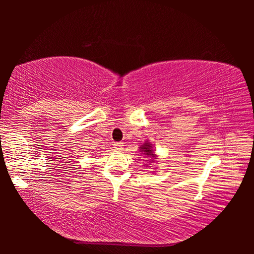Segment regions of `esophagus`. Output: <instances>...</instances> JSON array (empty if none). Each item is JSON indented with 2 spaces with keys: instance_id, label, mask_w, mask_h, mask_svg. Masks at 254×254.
Returning a JSON list of instances; mask_svg holds the SVG:
<instances>
[{
  "instance_id": "esophagus-1",
  "label": "esophagus",
  "mask_w": 254,
  "mask_h": 254,
  "mask_svg": "<svg viewBox=\"0 0 254 254\" xmlns=\"http://www.w3.org/2000/svg\"><path fill=\"white\" fill-rule=\"evenodd\" d=\"M113 146H115L116 149H122L123 143L122 142H115V144H113Z\"/></svg>"
}]
</instances>
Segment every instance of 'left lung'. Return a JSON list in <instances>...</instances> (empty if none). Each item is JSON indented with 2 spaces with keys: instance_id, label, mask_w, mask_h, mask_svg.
Segmentation results:
<instances>
[{
  "instance_id": "8db88e82",
  "label": "left lung",
  "mask_w": 254,
  "mask_h": 254,
  "mask_svg": "<svg viewBox=\"0 0 254 254\" xmlns=\"http://www.w3.org/2000/svg\"><path fill=\"white\" fill-rule=\"evenodd\" d=\"M141 148L144 153H146L147 155H152V156H154V154H153V150H152V146H150L149 144H144L143 146H141L139 147Z\"/></svg>"
}]
</instances>
